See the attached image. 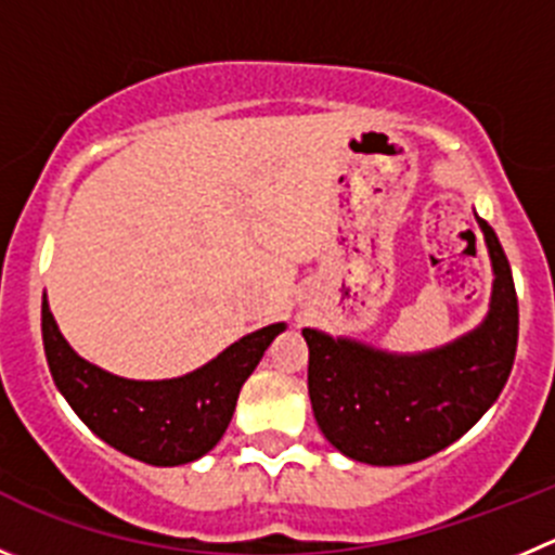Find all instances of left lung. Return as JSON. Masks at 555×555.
<instances>
[{
  "label": "left lung",
  "instance_id": "1",
  "mask_svg": "<svg viewBox=\"0 0 555 555\" xmlns=\"http://www.w3.org/2000/svg\"><path fill=\"white\" fill-rule=\"evenodd\" d=\"M479 220L493 261V305L479 330L422 357H389L302 330L308 392L332 447L371 466L425 461L493 405L518 348V294L495 231Z\"/></svg>",
  "mask_w": 555,
  "mask_h": 555
}]
</instances>
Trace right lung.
Listing matches in <instances>:
<instances>
[{"label":"right lung","instance_id":"1","mask_svg":"<svg viewBox=\"0 0 555 555\" xmlns=\"http://www.w3.org/2000/svg\"><path fill=\"white\" fill-rule=\"evenodd\" d=\"M283 330L263 326L182 378L128 382L81 360L56 330L43 297V348L60 392L94 436L150 466H182L218 444L242 384Z\"/></svg>","mask_w":555,"mask_h":555}]
</instances>
